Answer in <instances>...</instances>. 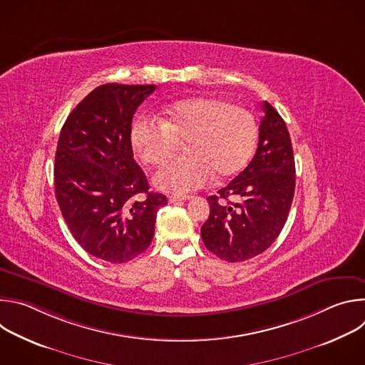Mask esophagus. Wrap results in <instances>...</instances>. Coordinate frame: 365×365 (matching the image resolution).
<instances>
[{"label": "esophagus", "instance_id": "34e87169", "mask_svg": "<svg viewBox=\"0 0 365 365\" xmlns=\"http://www.w3.org/2000/svg\"><path fill=\"white\" fill-rule=\"evenodd\" d=\"M190 196H182V195H172L169 196V202L170 203H176V202H183V200H189Z\"/></svg>", "mask_w": 365, "mask_h": 365}]
</instances>
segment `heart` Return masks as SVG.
Wrapping results in <instances>:
<instances>
[{
	"label": "heart",
	"instance_id": "obj_1",
	"mask_svg": "<svg viewBox=\"0 0 365 365\" xmlns=\"http://www.w3.org/2000/svg\"><path fill=\"white\" fill-rule=\"evenodd\" d=\"M131 144L144 165L160 166L185 147L186 158L163 166L153 178L154 186L178 195L225 180L245 169L257 144L254 115L221 98L199 96L176 102L162 121L140 117L131 127Z\"/></svg>",
	"mask_w": 365,
	"mask_h": 365
}]
</instances>
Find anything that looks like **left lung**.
Masks as SVG:
<instances>
[{
	"label": "left lung",
	"instance_id": "1",
	"mask_svg": "<svg viewBox=\"0 0 365 365\" xmlns=\"http://www.w3.org/2000/svg\"><path fill=\"white\" fill-rule=\"evenodd\" d=\"M262 108L252 160L218 195L207 197L211 212L200 228L205 247L230 263L245 262L276 241L294 196L296 169L286 123L269 102ZM228 197L237 202H220Z\"/></svg>",
	"mask_w": 365,
	"mask_h": 365
}]
</instances>
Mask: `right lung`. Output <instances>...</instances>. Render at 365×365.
Masks as SVG:
<instances>
[{"mask_svg": "<svg viewBox=\"0 0 365 365\" xmlns=\"http://www.w3.org/2000/svg\"><path fill=\"white\" fill-rule=\"evenodd\" d=\"M154 85L106 83L66 118L55 158V193L78 244L114 264L150 245L168 197L150 192L134 160L131 123Z\"/></svg>", "mask_w": 365, "mask_h": 365, "instance_id": "1", "label": "right lung"}]
</instances>
